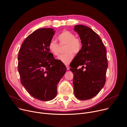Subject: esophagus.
I'll return each mask as SVG.
<instances>
[{
    "label": "esophagus",
    "instance_id": "obj_1",
    "mask_svg": "<svg viewBox=\"0 0 127 127\" xmlns=\"http://www.w3.org/2000/svg\"><path fill=\"white\" fill-rule=\"evenodd\" d=\"M66 68H67V70H69V69H70V68H69V66H68V65H66Z\"/></svg>",
    "mask_w": 127,
    "mask_h": 127
}]
</instances>
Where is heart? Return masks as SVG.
<instances>
[{
	"label": "heart",
	"mask_w": 127,
	"mask_h": 127,
	"mask_svg": "<svg viewBox=\"0 0 127 127\" xmlns=\"http://www.w3.org/2000/svg\"><path fill=\"white\" fill-rule=\"evenodd\" d=\"M59 44L55 41L51 40L48 44V49L54 56H58L60 51V46H64L65 53L60 55L59 60L63 63L67 64L74 58V53L78 54L81 50L82 44L81 40L75 38V35L69 31L65 30L57 37Z\"/></svg>",
	"instance_id": "heart-1"
}]
</instances>
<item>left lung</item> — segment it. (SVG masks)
Segmentation results:
<instances>
[{
  "mask_svg": "<svg viewBox=\"0 0 127 127\" xmlns=\"http://www.w3.org/2000/svg\"><path fill=\"white\" fill-rule=\"evenodd\" d=\"M82 47L72 61L74 95L79 100L95 96L104 86L108 66L106 49L99 35L92 29L79 25L74 27ZM81 66V68L78 67Z\"/></svg>",
  "mask_w": 127,
  "mask_h": 127,
  "instance_id": "8db88e82",
  "label": "left lung"
}]
</instances>
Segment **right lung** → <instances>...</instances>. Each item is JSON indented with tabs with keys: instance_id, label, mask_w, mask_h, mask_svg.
Masks as SVG:
<instances>
[{
	"instance_id": "1",
	"label": "right lung",
	"mask_w": 127,
	"mask_h": 127,
	"mask_svg": "<svg viewBox=\"0 0 127 127\" xmlns=\"http://www.w3.org/2000/svg\"><path fill=\"white\" fill-rule=\"evenodd\" d=\"M55 33L51 28L35 31L25 40L18 55L21 83L31 96L42 101L56 97L57 84L66 71L49 52L48 44Z\"/></svg>"
}]
</instances>
